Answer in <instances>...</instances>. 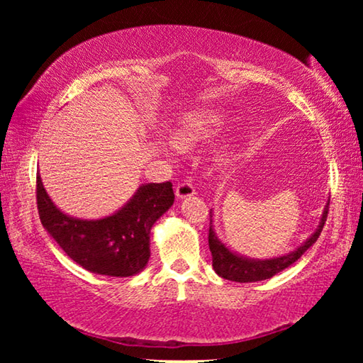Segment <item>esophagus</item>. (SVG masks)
I'll list each match as a JSON object with an SVG mask.
<instances>
[{"label":"esophagus","instance_id":"esophagus-1","mask_svg":"<svg viewBox=\"0 0 363 363\" xmlns=\"http://www.w3.org/2000/svg\"><path fill=\"white\" fill-rule=\"evenodd\" d=\"M194 194H195V187L192 186V182L184 181L181 184H177V187H176L177 199H187V196H192Z\"/></svg>","mask_w":363,"mask_h":363}]
</instances>
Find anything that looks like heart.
<instances>
[{
	"label": "heart",
	"mask_w": 363,
	"mask_h": 363,
	"mask_svg": "<svg viewBox=\"0 0 363 363\" xmlns=\"http://www.w3.org/2000/svg\"><path fill=\"white\" fill-rule=\"evenodd\" d=\"M219 125V118L213 112H192L184 116L177 128V138L182 143H195L211 134Z\"/></svg>",
	"instance_id": "obj_1"
}]
</instances>
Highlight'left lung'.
<instances>
[{
    "label": "left lung",
    "instance_id": "obj_1",
    "mask_svg": "<svg viewBox=\"0 0 363 363\" xmlns=\"http://www.w3.org/2000/svg\"><path fill=\"white\" fill-rule=\"evenodd\" d=\"M328 208H330V200L327 206H325L320 224H318L317 230L312 233V235L307 238V240L301 245L298 250L291 251L285 256L274 257V259H248V257L238 256L232 253L229 248H225V245L219 242L216 233L213 230V225H210V233H208V243H210V251L213 256V269L216 270L219 277L225 280L238 281V284H248V281H259L274 277L275 274L281 272V270L290 267L293 262H296L301 256H303L307 248H311L312 245L317 242L318 235L325 225V220L328 216ZM211 211H210V223L211 220Z\"/></svg>",
    "mask_w": 363,
    "mask_h": 363
}]
</instances>
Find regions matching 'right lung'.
I'll list each match as a JSON object with an SVG mask.
<instances>
[{
  "mask_svg": "<svg viewBox=\"0 0 363 363\" xmlns=\"http://www.w3.org/2000/svg\"><path fill=\"white\" fill-rule=\"evenodd\" d=\"M174 201L173 184H145L112 216L97 220L70 218L52 203L36 176L41 224L67 256L89 272L131 277L150 257V229Z\"/></svg>",
  "mask_w": 363,
  "mask_h": 363,
  "instance_id": "obj_1",
  "label": "right lung"
}]
</instances>
